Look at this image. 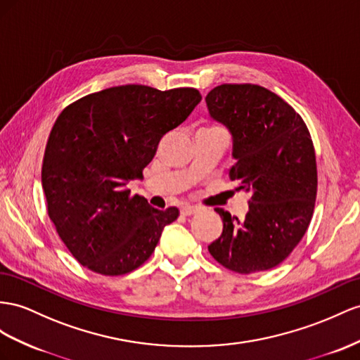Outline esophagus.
I'll return each mask as SVG.
<instances>
[{
    "label": "esophagus",
    "instance_id": "34e87169",
    "mask_svg": "<svg viewBox=\"0 0 360 360\" xmlns=\"http://www.w3.org/2000/svg\"><path fill=\"white\" fill-rule=\"evenodd\" d=\"M198 211H199V208L195 205H184L181 208V214L182 216H193V214H196Z\"/></svg>",
    "mask_w": 360,
    "mask_h": 360
}]
</instances>
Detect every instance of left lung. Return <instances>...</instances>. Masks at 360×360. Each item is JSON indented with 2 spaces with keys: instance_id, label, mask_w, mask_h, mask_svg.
<instances>
[{
  "instance_id": "obj_1",
  "label": "left lung",
  "mask_w": 360,
  "mask_h": 360,
  "mask_svg": "<svg viewBox=\"0 0 360 360\" xmlns=\"http://www.w3.org/2000/svg\"><path fill=\"white\" fill-rule=\"evenodd\" d=\"M205 100L210 115L233 134L237 162L229 178L251 195L243 220L214 210L224 231L208 251L237 274L272 269L301 242L315 210L318 172L310 132L289 103L259 85L224 84Z\"/></svg>"
}]
</instances>
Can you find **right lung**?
I'll use <instances>...</instances> for the list:
<instances>
[{
  "label": "right lung",
  "instance_id": "right-lung-1",
  "mask_svg": "<svg viewBox=\"0 0 360 360\" xmlns=\"http://www.w3.org/2000/svg\"><path fill=\"white\" fill-rule=\"evenodd\" d=\"M200 98L195 88L122 85L62 110L45 146L42 188L50 220L82 266L117 276L149 260L179 210H156L127 184Z\"/></svg>",
  "mask_w": 360,
  "mask_h": 360
}]
</instances>
